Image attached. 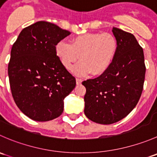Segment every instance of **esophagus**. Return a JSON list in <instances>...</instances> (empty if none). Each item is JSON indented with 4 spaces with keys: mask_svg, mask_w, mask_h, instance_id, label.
I'll list each match as a JSON object with an SVG mask.
<instances>
[{
    "mask_svg": "<svg viewBox=\"0 0 157 157\" xmlns=\"http://www.w3.org/2000/svg\"><path fill=\"white\" fill-rule=\"evenodd\" d=\"M82 81H83V80H82L81 79H79V78H77V79H76V83H77V85H80V84H81Z\"/></svg>",
    "mask_w": 157,
    "mask_h": 157,
    "instance_id": "1",
    "label": "esophagus"
}]
</instances>
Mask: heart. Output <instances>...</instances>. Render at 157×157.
Instances as JSON below:
<instances>
[{
	"label": "heart",
	"instance_id": "heart-1",
	"mask_svg": "<svg viewBox=\"0 0 157 157\" xmlns=\"http://www.w3.org/2000/svg\"><path fill=\"white\" fill-rule=\"evenodd\" d=\"M118 52V41L111 33H86L71 39V44L61 40L56 44L55 52L67 70L78 60L82 61L71 69L76 76L90 74L100 75L112 65Z\"/></svg>",
	"mask_w": 157,
	"mask_h": 157
}]
</instances>
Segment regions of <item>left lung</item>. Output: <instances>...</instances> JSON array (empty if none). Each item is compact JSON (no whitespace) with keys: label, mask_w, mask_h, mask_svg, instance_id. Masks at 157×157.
Returning a JSON list of instances; mask_svg holds the SVG:
<instances>
[{"label":"left lung","mask_w":157,"mask_h":157,"mask_svg":"<svg viewBox=\"0 0 157 157\" xmlns=\"http://www.w3.org/2000/svg\"><path fill=\"white\" fill-rule=\"evenodd\" d=\"M118 52L110 67L94 79L83 81L84 113L90 120L110 124L126 117L143 91L146 67L143 48L134 36L113 27Z\"/></svg>","instance_id":"1"}]
</instances>
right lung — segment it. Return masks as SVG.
<instances>
[{
    "mask_svg": "<svg viewBox=\"0 0 157 157\" xmlns=\"http://www.w3.org/2000/svg\"><path fill=\"white\" fill-rule=\"evenodd\" d=\"M71 34L57 25L36 22L24 28L13 45L8 64L11 93L17 107L37 121L58 118L76 80L56 55V44Z\"/></svg>",
    "mask_w": 157,
    "mask_h": 157,
    "instance_id": "obj_1",
    "label": "right lung"
}]
</instances>
